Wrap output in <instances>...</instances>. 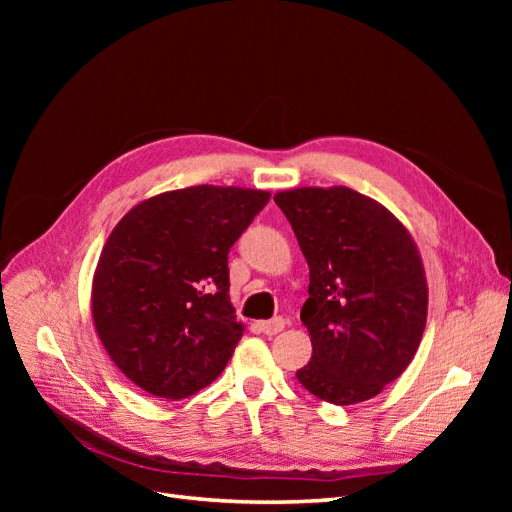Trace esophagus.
Wrapping results in <instances>:
<instances>
[{
	"label": "esophagus",
	"instance_id": "34e87169",
	"mask_svg": "<svg viewBox=\"0 0 512 512\" xmlns=\"http://www.w3.org/2000/svg\"><path fill=\"white\" fill-rule=\"evenodd\" d=\"M284 327H286L284 318H273V320H260V322H258V329H260L262 333H267V335L280 333V331H284Z\"/></svg>",
	"mask_w": 512,
	"mask_h": 512
}]
</instances>
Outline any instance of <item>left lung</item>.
<instances>
[{"label":"left lung","instance_id":"left-lung-1","mask_svg":"<svg viewBox=\"0 0 512 512\" xmlns=\"http://www.w3.org/2000/svg\"><path fill=\"white\" fill-rule=\"evenodd\" d=\"M309 267L301 320L312 361L299 382L335 406L361 404L414 359L427 322V280L408 228L344 185L277 192Z\"/></svg>","mask_w":512,"mask_h":512}]
</instances>
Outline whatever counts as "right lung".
I'll return each mask as SVG.
<instances>
[{
  "instance_id": "obj_1",
  "label": "right lung",
  "mask_w": 512,
  "mask_h": 512,
  "mask_svg": "<svg viewBox=\"0 0 512 512\" xmlns=\"http://www.w3.org/2000/svg\"><path fill=\"white\" fill-rule=\"evenodd\" d=\"M271 194L194 185L132 207L108 235L91 284L104 350L143 391L205 389L243 335L228 297V252Z\"/></svg>"
}]
</instances>
